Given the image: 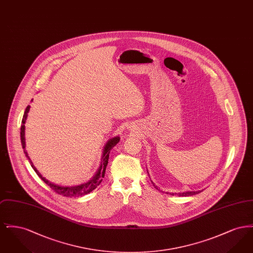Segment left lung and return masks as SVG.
Wrapping results in <instances>:
<instances>
[{
  "mask_svg": "<svg viewBox=\"0 0 253 253\" xmlns=\"http://www.w3.org/2000/svg\"><path fill=\"white\" fill-rule=\"evenodd\" d=\"M153 184H154V186L157 188V186L155 185V183L153 182ZM200 192H202V191H192V192H183V193H175L174 194H177L178 196H190V195H193V194H197V193H200ZM171 195H173V193H170Z\"/></svg>",
  "mask_w": 253,
  "mask_h": 253,
  "instance_id": "8db88e82",
  "label": "left lung"
}]
</instances>
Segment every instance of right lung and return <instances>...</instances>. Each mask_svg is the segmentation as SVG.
I'll return each mask as SVG.
<instances>
[{
    "instance_id": "1",
    "label": "right lung",
    "mask_w": 253,
    "mask_h": 253,
    "mask_svg": "<svg viewBox=\"0 0 253 253\" xmlns=\"http://www.w3.org/2000/svg\"><path fill=\"white\" fill-rule=\"evenodd\" d=\"M30 110V106L28 105L25 111H24V117H23V121H22V126H21V141H22V146H23V149H24V153L25 154V157L27 158V160L29 161L31 167L33 168V169L36 171L38 176L43 181L44 183H46L48 185L49 187L57 193L61 194L63 196H66V197H79V196H83L85 194H88L89 193H91L92 191H94L96 189V187L101 183L102 178L104 177V174H105V170H106V167H107V164H108L109 160V154L111 152V150L118 144L121 140V137L119 135L115 136V137H112L110 138L108 141L106 142V144L103 148V151H102V157H101V161H100V165L97 169L96 173L94 174V176L88 181L86 183L84 184H81V185H77V186H61V185H58V184H55L53 182H50V181L45 179L41 173L40 171L37 169L36 167L33 165L30 157H28V154L25 150V136H24V132H25V126H24V123L26 122V119H27V116H28V112Z\"/></svg>"
}]
</instances>
